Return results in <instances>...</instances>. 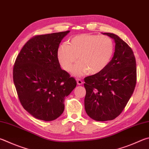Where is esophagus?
<instances>
[{
	"mask_svg": "<svg viewBox=\"0 0 149 149\" xmlns=\"http://www.w3.org/2000/svg\"><path fill=\"white\" fill-rule=\"evenodd\" d=\"M83 81L81 80V79H77V83L78 84V85H81L82 84H83Z\"/></svg>",
	"mask_w": 149,
	"mask_h": 149,
	"instance_id": "34e87169",
	"label": "esophagus"
}]
</instances>
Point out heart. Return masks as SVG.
Here are the masks:
<instances>
[{"label": "heart", "mask_w": 149, "mask_h": 149, "mask_svg": "<svg viewBox=\"0 0 149 149\" xmlns=\"http://www.w3.org/2000/svg\"><path fill=\"white\" fill-rule=\"evenodd\" d=\"M114 53V44L111 38L91 34L76 35L68 44L62 45L58 50V59L62 68L75 76L81 77L88 72L97 74L109 64Z\"/></svg>", "instance_id": "obj_1"}]
</instances>
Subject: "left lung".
Wrapping results in <instances>:
<instances>
[{
	"label": "left lung",
	"instance_id": "8db88e82",
	"mask_svg": "<svg viewBox=\"0 0 149 149\" xmlns=\"http://www.w3.org/2000/svg\"><path fill=\"white\" fill-rule=\"evenodd\" d=\"M114 40L115 51L102 72L86 77V113L97 121L111 120L123 112L137 82L136 61L131 47L116 34L104 33Z\"/></svg>",
	"mask_w": 149,
	"mask_h": 149
}]
</instances>
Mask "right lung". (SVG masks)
Here are the masks:
<instances>
[{
	"label": "right lung",
	"mask_w": 149,
	"mask_h": 149,
	"mask_svg": "<svg viewBox=\"0 0 149 149\" xmlns=\"http://www.w3.org/2000/svg\"><path fill=\"white\" fill-rule=\"evenodd\" d=\"M70 31L36 35L24 45L15 59L13 79L21 104L38 119L51 121L63 113L64 98L77 82L61 69L59 44Z\"/></svg>",
	"instance_id": "add662e5"
}]
</instances>
